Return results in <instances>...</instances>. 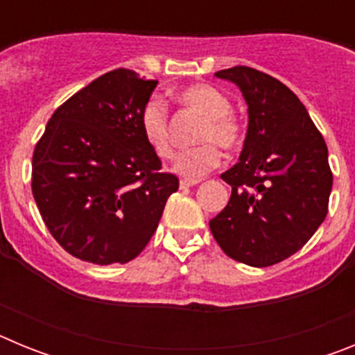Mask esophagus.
Here are the masks:
<instances>
[{
	"label": "esophagus",
	"instance_id": "34e87169",
	"mask_svg": "<svg viewBox=\"0 0 355 355\" xmlns=\"http://www.w3.org/2000/svg\"><path fill=\"white\" fill-rule=\"evenodd\" d=\"M200 180H192V178H183V180L180 181L181 188H190V187H196V184H199Z\"/></svg>",
	"mask_w": 355,
	"mask_h": 355
}]
</instances>
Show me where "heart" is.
Instances as JSON below:
<instances>
[{"mask_svg":"<svg viewBox=\"0 0 355 355\" xmlns=\"http://www.w3.org/2000/svg\"><path fill=\"white\" fill-rule=\"evenodd\" d=\"M178 99L187 108L202 115V124L197 133L200 146L187 149L175 156L174 171L184 178L197 180L220 165L222 153L216 143L227 150H234L243 144V126L231 112V101L224 92L208 83H196L178 92ZM140 131L144 140L159 158H171L172 130L167 105L153 97L140 114Z\"/></svg>","mask_w":355,"mask_h":355,"instance_id":"1","label":"heart"}]
</instances>
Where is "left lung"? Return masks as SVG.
<instances>
[{"mask_svg":"<svg viewBox=\"0 0 355 355\" xmlns=\"http://www.w3.org/2000/svg\"><path fill=\"white\" fill-rule=\"evenodd\" d=\"M215 76L240 87L249 130L240 162L220 175L233 190L209 229L229 258L275 265L302 249L327 215V146L299 97L279 80L247 65Z\"/></svg>","mask_w":355,"mask_h":355,"instance_id":"left-lung-1","label":"left lung"}]
</instances>
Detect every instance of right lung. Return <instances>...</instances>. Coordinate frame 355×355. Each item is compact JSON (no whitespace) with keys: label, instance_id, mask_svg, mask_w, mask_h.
<instances>
[{"label":"right lung","instance_id":"add662e5","mask_svg":"<svg viewBox=\"0 0 355 355\" xmlns=\"http://www.w3.org/2000/svg\"><path fill=\"white\" fill-rule=\"evenodd\" d=\"M156 85L130 69L106 72L55 110L37 142L33 199L74 258L94 265L137 258L180 188L140 131Z\"/></svg>","mask_w":355,"mask_h":355}]
</instances>
